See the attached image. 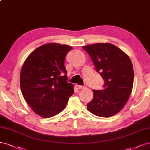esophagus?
<instances>
[{"label": "esophagus", "mask_w": 150, "mask_h": 150, "mask_svg": "<svg viewBox=\"0 0 150 150\" xmlns=\"http://www.w3.org/2000/svg\"><path fill=\"white\" fill-rule=\"evenodd\" d=\"M77 87H78V89H83V88H84V87H85L84 86H81V85H79Z\"/></svg>", "instance_id": "34e87169"}]
</instances>
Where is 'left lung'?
<instances>
[{
  "label": "left lung",
  "instance_id": "obj_1",
  "mask_svg": "<svg viewBox=\"0 0 150 150\" xmlns=\"http://www.w3.org/2000/svg\"><path fill=\"white\" fill-rule=\"evenodd\" d=\"M88 53L96 70L104 81L102 90H93L87 104L93 114L110 117L119 112L127 102L133 84L134 72L129 56L112 44L98 43L82 47Z\"/></svg>",
  "mask_w": 150,
  "mask_h": 150
}]
</instances>
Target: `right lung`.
Wrapping results in <instances>:
<instances>
[{
	"label": "right lung",
	"mask_w": 150,
	"mask_h": 150,
	"mask_svg": "<svg viewBox=\"0 0 150 150\" xmlns=\"http://www.w3.org/2000/svg\"><path fill=\"white\" fill-rule=\"evenodd\" d=\"M72 47L48 43L34 50L20 72V89L25 100L37 114L50 118L63 111L74 92L67 82L66 56Z\"/></svg>",
	"instance_id": "obj_1"
}]
</instances>
